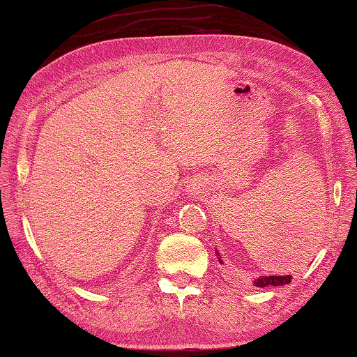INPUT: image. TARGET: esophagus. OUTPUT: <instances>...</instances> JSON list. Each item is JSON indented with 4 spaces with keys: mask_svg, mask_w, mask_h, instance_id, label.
I'll return each mask as SVG.
<instances>
[{
    "mask_svg": "<svg viewBox=\"0 0 357 357\" xmlns=\"http://www.w3.org/2000/svg\"><path fill=\"white\" fill-rule=\"evenodd\" d=\"M202 190H204V183H202L201 180H195V182H191L188 185V190L186 191H188L190 195H199Z\"/></svg>",
    "mask_w": 357,
    "mask_h": 357,
    "instance_id": "1",
    "label": "esophagus"
}]
</instances>
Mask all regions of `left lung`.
Instances as JSON below:
<instances>
[{
	"mask_svg": "<svg viewBox=\"0 0 357 357\" xmlns=\"http://www.w3.org/2000/svg\"><path fill=\"white\" fill-rule=\"evenodd\" d=\"M294 229H295V225H294ZM303 229H306V228H303ZM293 229H290V231H287V234H286L287 241L289 237L291 238L289 243H294V244L295 242H297L298 244L295 245V248H297V249H298V245H300V248H306L305 243H310V238H306V236H310V234H305L306 231H301V228L296 229L295 232L293 231L294 234L291 233ZM218 260H220V259H218ZM290 281H292V276H260L259 279H255L254 284L257 287H266V286H282V284H289Z\"/></svg>",
	"mask_w": 357,
	"mask_h": 357,
	"instance_id": "8db88e82",
	"label": "left lung"
}]
</instances>
